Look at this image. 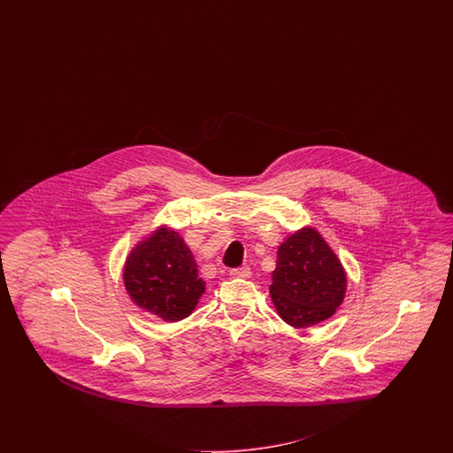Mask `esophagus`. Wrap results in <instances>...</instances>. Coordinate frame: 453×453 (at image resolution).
Segmentation results:
<instances>
[{
  "label": "esophagus",
  "instance_id": "esophagus-1",
  "mask_svg": "<svg viewBox=\"0 0 453 453\" xmlns=\"http://www.w3.org/2000/svg\"><path fill=\"white\" fill-rule=\"evenodd\" d=\"M231 275L235 279H247L250 275V267L244 265V267H239V269H233Z\"/></svg>",
  "mask_w": 453,
  "mask_h": 453
}]
</instances>
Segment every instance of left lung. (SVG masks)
Instances as JSON below:
<instances>
[{"mask_svg":"<svg viewBox=\"0 0 453 453\" xmlns=\"http://www.w3.org/2000/svg\"><path fill=\"white\" fill-rule=\"evenodd\" d=\"M342 264L320 234L302 229L277 250L271 297L292 327H311L329 319L347 288Z\"/></svg>","mask_w":453,"mask_h":453,"instance_id":"1","label":"left lung"}]
</instances>
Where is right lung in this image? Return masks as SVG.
I'll return each instance as SVG.
<instances>
[{"label":"right lung","instance_id":"right-lung-1","mask_svg":"<svg viewBox=\"0 0 453 453\" xmlns=\"http://www.w3.org/2000/svg\"><path fill=\"white\" fill-rule=\"evenodd\" d=\"M204 284L189 247L169 229L141 242L124 267V286L133 301L165 322L189 316Z\"/></svg>","mask_w":453,"mask_h":453}]
</instances>
